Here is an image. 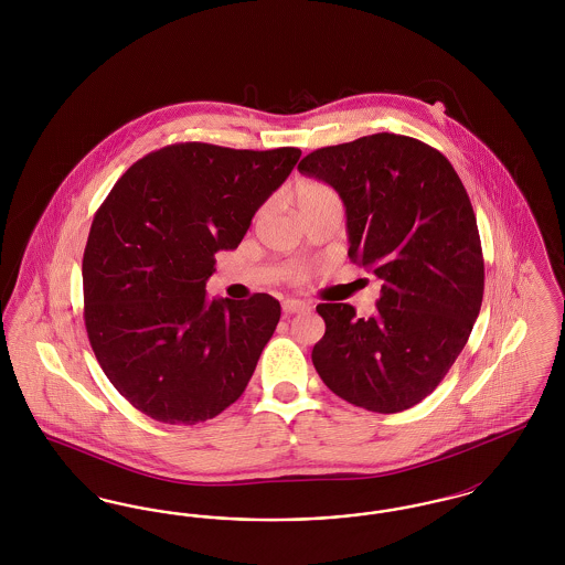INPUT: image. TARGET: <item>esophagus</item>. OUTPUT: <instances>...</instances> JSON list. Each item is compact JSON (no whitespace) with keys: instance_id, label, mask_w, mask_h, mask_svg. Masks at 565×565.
<instances>
[{"instance_id":"34e87169","label":"esophagus","mask_w":565,"mask_h":565,"mask_svg":"<svg viewBox=\"0 0 565 565\" xmlns=\"http://www.w3.org/2000/svg\"><path fill=\"white\" fill-rule=\"evenodd\" d=\"M284 313L286 316H295V313H307L311 307L305 302V300H295V298H290V300H284Z\"/></svg>"}]
</instances>
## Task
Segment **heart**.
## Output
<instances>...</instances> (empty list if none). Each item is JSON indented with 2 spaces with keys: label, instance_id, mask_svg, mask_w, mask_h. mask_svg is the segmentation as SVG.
<instances>
[{
  "label": "heart",
  "instance_id": "obj_1",
  "mask_svg": "<svg viewBox=\"0 0 565 565\" xmlns=\"http://www.w3.org/2000/svg\"><path fill=\"white\" fill-rule=\"evenodd\" d=\"M295 201L298 212L302 214V212H307L311 207H318V205L328 203V201H339V194L320 180H302V182L296 184Z\"/></svg>",
  "mask_w": 565,
  "mask_h": 565
}]
</instances>
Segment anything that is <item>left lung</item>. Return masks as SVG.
I'll return each instance as SVG.
<instances>
[{"label": "left lung", "instance_id": "1", "mask_svg": "<svg viewBox=\"0 0 565 565\" xmlns=\"http://www.w3.org/2000/svg\"><path fill=\"white\" fill-rule=\"evenodd\" d=\"M298 171L339 192L348 254L383 281L371 318L348 302L318 305V375L373 413L422 403L454 366L483 302L481 237L456 169L419 139L375 134L320 148Z\"/></svg>", "mask_w": 565, "mask_h": 565}]
</instances>
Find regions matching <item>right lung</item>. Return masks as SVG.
<instances>
[{"label":"right lung","instance_id":"add662e5","mask_svg":"<svg viewBox=\"0 0 565 565\" xmlns=\"http://www.w3.org/2000/svg\"><path fill=\"white\" fill-rule=\"evenodd\" d=\"M298 148L173 143L109 190L82 258L84 323L111 385L162 424L235 403L279 322V300L205 296L215 254L235 249Z\"/></svg>","mask_w":565,"mask_h":565}]
</instances>
